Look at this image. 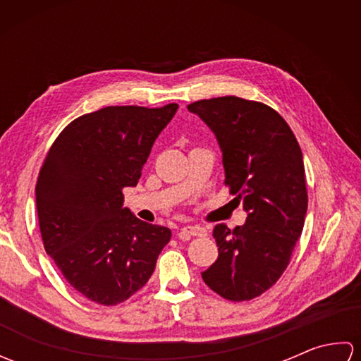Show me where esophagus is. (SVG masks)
I'll list each match as a JSON object with an SVG mask.
<instances>
[{
	"mask_svg": "<svg viewBox=\"0 0 361 361\" xmlns=\"http://www.w3.org/2000/svg\"><path fill=\"white\" fill-rule=\"evenodd\" d=\"M208 231L203 226H198V225H188V226H183L178 233L180 239H183L185 235H192V237H206Z\"/></svg>",
	"mask_w": 361,
	"mask_h": 361,
	"instance_id": "esophagus-1",
	"label": "esophagus"
}]
</instances>
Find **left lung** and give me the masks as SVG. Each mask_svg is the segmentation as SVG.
Returning a JSON list of instances; mask_svg holds the SVG:
<instances>
[{"instance_id": "left-lung-1", "label": "left lung", "mask_w": 361, "mask_h": 361, "mask_svg": "<svg viewBox=\"0 0 361 361\" xmlns=\"http://www.w3.org/2000/svg\"><path fill=\"white\" fill-rule=\"evenodd\" d=\"M188 110L216 135L225 185L248 214L242 226L214 228L219 257L202 278L221 298L248 301L281 278L301 237L307 212L302 152L287 122L265 104L225 96Z\"/></svg>"}]
</instances>
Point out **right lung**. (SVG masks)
<instances>
[{
  "label": "right lung",
  "mask_w": 361,
  "mask_h": 361,
  "mask_svg": "<svg viewBox=\"0 0 361 361\" xmlns=\"http://www.w3.org/2000/svg\"><path fill=\"white\" fill-rule=\"evenodd\" d=\"M178 105L105 106L66 126L38 173L35 198L44 250L90 301L116 305L142 288L171 229L124 208L158 135Z\"/></svg>",
  "instance_id": "1"
}]
</instances>
